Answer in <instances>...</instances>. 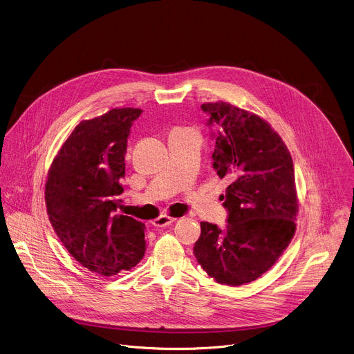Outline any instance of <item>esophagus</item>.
Segmentation results:
<instances>
[{"label":"esophagus","mask_w":354,"mask_h":354,"mask_svg":"<svg viewBox=\"0 0 354 354\" xmlns=\"http://www.w3.org/2000/svg\"><path fill=\"white\" fill-rule=\"evenodd\" d=\"M175 220H176L175 217H171V216H168V214H161V216H158L157 218H154V220L151 221V224H153L154 227H157V228H162V227H167V225L172 224Z\"/></svg>","instance_id":"1"}]
</instances>
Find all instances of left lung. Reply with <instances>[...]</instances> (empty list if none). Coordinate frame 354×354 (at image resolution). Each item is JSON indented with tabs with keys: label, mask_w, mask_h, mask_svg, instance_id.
<instances>
[{
	"label": "left lung",
	"mask_w": 354,
	"mask_h": 354,
	"mask_svg": "<svg viewBox=\"0 0 354 354\" xmlns=\"http://www.w3.org/2000/svg\"><path fill=\"white\" fill-rule=\"evenodd\" d=\"M213 169L231 183L223 207L224 228L201 221L194 256L217 283L241 286L267 272L295 232L298 212L294 167L282 138L257 115L227 102H208Z\"/></svg>",
	"instance_id": "8db88e82"
}]
</instances>
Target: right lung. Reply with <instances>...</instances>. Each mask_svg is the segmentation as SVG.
<instances>
[{
	"label": "right lung",
	"instance_id": "right-lung-1",
	"mask_svg": "<svg viewBox=\"0 0 354 354\" xmlns=\"http://www.w3.org/2000/svg\"><path fill=\"white\" fill-rule=\"evenodd\" d=\"M141 113L120 108L80 122L48 175L45 201L53 230L76 261L102 277L131 270L146 250L143 223L116 214L127 138Z\"/></svg>",
	"mask_w": 354,
	"mask_h": 354
}]
</instances>
